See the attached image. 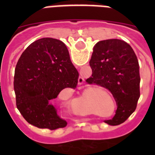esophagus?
<instances>
[{"mask_svg":"<svg viewBox=\"0 0 155 155\" xmlns=\"http://www.w3.org/2000/svg\"><path fill=\"white\" fill-rule=\"evenodd\" d=\"M83 82H84V78H83V77H79L78 84H83Z\"/></svg>","mask_w":155,"mask_h":155,"instance_id":"34e87169","label":"esophagus"}]
</instances>
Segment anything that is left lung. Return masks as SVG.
<instances>
[{"instance_id":"1","label":"left lung","mask_w":155,"mask_h":155,"mask_svg":"<svg viewBox=\"0 0 155 155\" xmlns=\"http://www.w3.org/2000/svg\"><path fill=\"white\" fill-rule=\"evenodd\" d=\"M92 75L86 80L109 90L116 100L117 109L109 125L123 124L134 113L140 98L139 63L128 43L120 39L97 42L89 62Z\"/></svg>"}]
</instances>
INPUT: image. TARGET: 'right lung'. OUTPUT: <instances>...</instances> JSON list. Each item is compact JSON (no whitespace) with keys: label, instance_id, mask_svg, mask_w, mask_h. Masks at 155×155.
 <instances>
[{"label":"right lung","instance_id":"obj_1","mask_svg":"<svg viewBox=\"0 0 155 155\" xmlns=\"http://www.w3.org/2000/svg\"><path fill=\"white\" fill-rule=\"evenodd\" d=\"M79 74L71 63L62 41L42 38L26 48L15 71L16 105L31 125L50 130L63 128L67 122L52 104L61 91L75 89Z\"/></svg>","mask_w":155,"mask_h":155}]
</instances>
